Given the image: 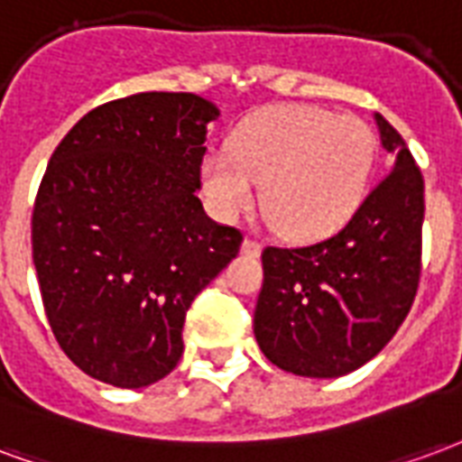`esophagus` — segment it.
Masks as SVG:
<instances>
[{
  "label": "esophagus",
  "mask_w": 462,
  "mask_h": 462,
  "mask_svg": "<svg viewBox=\"0 0 462 462\" xmlns=\"http://www.w3.org/2000/svg\"><path fill=\"white\" fill-rule=\"evenodd\" d=\"M261 251H263V245L254 241V238H245L244 244H241V254L244 255H258Z\"/></svg>",
  "instance_id": "obj_1"
}]
</instances>
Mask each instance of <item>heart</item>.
<instances>
[{"label": "heart", "mask_w": 462, "mask_h": 462, "mask_svg": "<svg viewBox=\"0 0 462 462\" xmlns=\"http://www.w3.org/2000/svg\"><path fill=\"white\" fill-rule=\"evenodd\" d=\"M376 137L356 116L310 106L254 113L231 133L228 150H208L199 180L214 214L234 221L258 199L295 241L335 234L355 217L372 181Z\"/></svg>", "instance_id": "heart-1"}]
</instances>
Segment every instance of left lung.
Wrapping results in <instances>:
<instances>
[{
    "instance_id": "1",
    "label": "left lung",
    "mask_w": 462,
    "mask_h": 462,
    "mask_svg": "<svg viewBox=\"0 0 462 462\" xmlns=\"http://www.w3.org/2000/svg\"><path fill=\"white\" fill-rule=\"evenodd\" d=\"M392 171L355 217L300 248L263 251L255 342L268 362L310 379L355 372L389 345L416 298L423 177L403 137L374 113Z\"/></svg>"
}]
</instances>
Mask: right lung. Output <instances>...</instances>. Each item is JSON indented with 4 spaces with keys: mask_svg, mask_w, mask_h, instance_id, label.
Masks as SVG:
<instances>
[{
    "mask_svg": "<svg viewBox=\"0 0 462 462\" xmlns=\"http://www.w3.org/2000/svg\"><path fill=\"white\" fill-rule=\"evenodd\" d=\"M218 116L194 93H137L90 110L51 154L33 268L56 342L97 382L164 379L184 352L187 310L241 248L197 197Z\"/></svg>",
    "mask_w": 462,
    "mask_h": 462,
    "instance_id": "obj_1",
    "label": "right lung"
}]
</instances>
